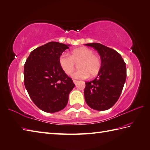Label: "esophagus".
Returning a JSON list of instances; mask_svg holds the SVG:
<instances>
[{
  "mask_svg": "<svg viewBox=\"0 0 150 150\" xmlns=\"http://www.w3.org/2000/svg\"><path fill=\"white\" fill-rule=\"evenodd\" d=\"M73 83H74L75 84H76L77 83H78V80H76V79H73Z\"/></svg>",
  "mask_w": 150,
  "mask_h": 150,
  "instance_id": "obj_1",
  "label": "esophagus"
}]
</instances>
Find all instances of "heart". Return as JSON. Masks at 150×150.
<instances>
[{
	"mask_svg": "<svg viewBox=\"0 0 150 150\" xmlns=\"http://www.w3.org/2000/svg\"><path fill=\"white\" fill-rule=\"evenodd\" d=\"M59 63L62 69L68 75L72 73L78 64L79 69L72 74L74 78L85 79L90 75L93 77L98 73L102 66V60L100 57L94 54L90 48H80L72 50L71 55L66 53L60 55Z\"/></svg>",
	"mask_w": 150,
	"mask_h": 150,
	"instance_id": "obj_1",
	"label": "heart"
}]
</instances>
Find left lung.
I'll list each match as a JSON object with an SVG mask.
<instances>
[{
  "instance_id": "8db88e82",
  "label": "left lung",
  "mask_w": 150,
  "mask_h": 150,
  "mask_svg": "<svg viewBox=\"0 0 150 150\" xmlns=\"http://www.w3.org/2000/svg\"><path fill=\"white\" fill-rule=\"evenodd\" d=\"M96 50L102 66L96 78L85 83L84 98L90 107L103 111L110 108L118 100L126 79V65L120 54L102 44H85Z\"/></svg>"
}]
</instances>
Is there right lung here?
Returning <instances> with one entry per match:
<instances>
[{"instance_id": "right-lung-1", "label": "right lung", "mask_w": 150, "mask_h": 150, "mask_svg": "<svg viewBox=\"0 0 150 150\" xmlns=\"http://www.w3.org/2000/svg\"><path fill=\"white\" fill-rule=\"evenodd\" d=\"M69 45L51 42L35 48L24 67V82L33 103L42 110L54 113L65 108L75 86L64 71L59 57Z\"/></svg>"}]
</instances>
